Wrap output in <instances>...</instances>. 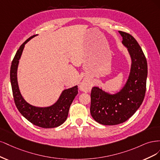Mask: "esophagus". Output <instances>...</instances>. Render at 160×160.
<instances>
[{
    "instance_id": "obj_1",
    "label": "esophagus",
    "mask_w": 160,
    "mask_h": 160,
    "mask_svg": "<svg viewBox=\"0 0 160 160\" xmlns=\"http://www.w3.org/2000/svg\"><path fill=\"white\" fill-rule=\"evenodd\" d=\"M86 85V82H83V83H82V85H81V88H83V87H84Z\"/></svg>"
}]
</instances>
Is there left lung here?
<instances>
[{"label": "left lung", "mask_w": 160, "mask_h": 160, "mask_svg": "<svg viewBox=\"0 0 160 160\" xmlns=\"http://www.w3.org/2000/svg\"><path fill=\"white\" fill-rule=\"evenodd\" d=\"M119 33L132 59L130 73L124 86L115 94L107 93L98 87L92 88L90 114L95 121L102 125H117L128 120L140 108L146 94V56L131 34L122 31Z\"/></svg>", "instance_id": "obj_1"}]
</instances>
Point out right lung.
Returning a JSON list of instances; mask_svg holds the SVG:
<instances>
[{"instance_id": "add662e5", "label": "right lung", "mask_w": 160, "mask_h": 160, "mask_svg": "<svg viewBox=\"0 0 160 160\" xmlns=\"http://www.w3.org/2000/svg\"><path fill=\"white\" fill-rule=\"evenodd\" d=\"M37 35L28 38L20 46L12 60L10 77L15 105L26 119L34 125L44 128H52L60 126L66 121L74 98L78 94V86L64 90L54 104L49 107L39 108L30 105L23 98L18 88L17 68L24 45Z\"/></svg>"}]
</instances>
